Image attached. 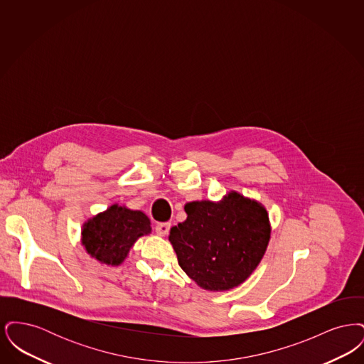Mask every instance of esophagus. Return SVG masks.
I'll return each mask as SVG.
<instances>
[{"mask_svg":"<svg viewBox=\"0 0 364 364\" xmlns=\"http://www.w3.org/2000/svg\"><path fill=\"white\" fill-rule=\"evenodd\" d=\"M169 230H171V224H169V223L158 224V225L156 226V235H159V236H166V235L169 233Z\"/></svg>","mask_w":364,"mask_h":364,"instance_id":"1","label":"esophagus"}]
</instances>
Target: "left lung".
<instances>
[{"label":"left lung","mask_w":364,"mask_h":364,"mask_svg":"<svg viewBox=\"0 0 364 364\" xmlns=\"http://www.w3.org/2000/svg\"><path fill=\"white\" fill-rule=\"evenodd\" d=\"M187 220L171 229L180 267L206 291L239 287L258 267L270 240V223L259 202L230 191L220 202L184 206Z\"/></svg>","instance_id":"1"}]
</instances>
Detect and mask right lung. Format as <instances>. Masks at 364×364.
<instances>
[{"instance_id": "1", "label": "right lung", "mask_w": 364, "mask_h": 364, "mask_svg": "<svg viewBox=\"0 0 364 364\" xmlns=\"http://www.w3.org/2000/svg\"><path fill=\"white\" fill-rule=\"evenodd\" d=\"M149 233L150 218L143 211L112 205L83 224L82 244L91 258L119 266L139 237Z\"/></svg>"}]
</instances>
